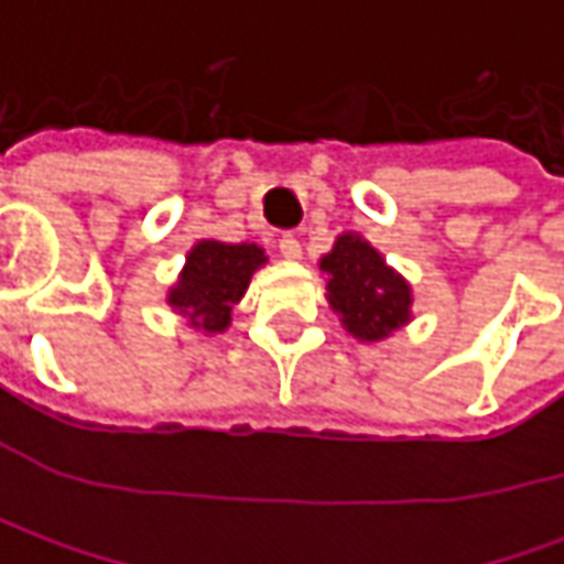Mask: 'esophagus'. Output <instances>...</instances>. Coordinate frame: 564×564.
Here are the masks:
<instances>
[{"mask_svg":"<svg viewBox=\"0 0 564 564\" xmlns=\"http://www.w3.org/2000/svg\"><path fill=\"white\" fill-rule=\"evenodd\" d=\"M279 253L285 260H301V241H297V235H282L279 238Z\"/></svg>","mask_w":564,"mask_h":564,"instance_id":"esophagus-1","label":"esophagus"}]
</instances>
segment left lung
Wrapping results in <instances>:
<instances>
[{
    "mask_svg": "<svg viewBox=\"0 0 564 564\" xmlns=\"http://www.w3.org/2000/svg\"><path fill=\"white\" fill-rule=\"evenodd\" d=\"M329 272V304L351 336L377 341L408 323L411 289L358 235H341L319 263Z\"/></svg>",
    "mask_w": 564,
    "mask_h": 564,
    "instance_id": "1",
    "label": "left lung"
}]
</instances>
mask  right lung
Returning <instances> with one entry per match:
<instances>
[{
	"label": "right lung",
	"instance_id": "1",
	"mask_svg": "<svg viewBox=\"0 0 564 564\" xmlns=\"http://www.w3.org/2000/svg\"><path fill=\"white\" fill-rule=\"evenodd\" d=\"M267 257L257 245L200 241L187 253V267L178 285L169 292V304L206 333H223L231 323V304L248 289L250 275Z\"/></svg>",
	"mask_w": 564,
	"mask_h": 564
}]
</instances>
